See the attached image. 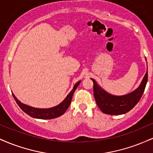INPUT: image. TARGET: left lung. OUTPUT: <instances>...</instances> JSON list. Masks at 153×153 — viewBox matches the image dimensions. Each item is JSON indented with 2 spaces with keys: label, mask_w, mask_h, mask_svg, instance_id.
<instances>
[{
  "label": "left lung",
  "mask_w": 153,
  "mask_h": 153,
  "mask_svg": "<svg viewBox=\"0 0 153 153\" xmlns=\"http://www.w3.org/2000/svg\"><path fill=\"white\" fill-rule=\"evenodd\" d=\"M147 78L148 75L147 71L137 88L123 96H114L108 94L98 85L94 79L91 78L94 82V94L98 106L103 113L106 114L120 115L127 113L136 106L141 99L146 86Z\"/></svg>",
  "instance_id": "obj_1"
}]
</instances>
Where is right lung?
<instances>
[{
    "label": "right lung",
    "instance_id": "obj_1",
    "mask_svg": "<svg viewBox=\"0 0 153 153\" xmlns=\"http://www.w3.org/2000/svg\"><path fill=\"white\" fill-rule=\"evenodd\" d=\"M80 80L75 84L73 86V90L69 93V94L66 96V98L57 106L52 107V108H38L29 106V105L24 104L21 102L19 100L17 99L15 95L12 93L13 98H14L15 101H16L17 104L19 106L22 108V111H24L26 114L29 115L30 117H33L35 119H51L57 118V117H60L61 115L64 114L65 112L68 109L69 107L70 104L71 103L72 98H73V94H74L75 91L78 88L79 84L80 83Z\"/></svg>",
    "mask_w": 153,
    "mask_h": 153
}]
</instances>
